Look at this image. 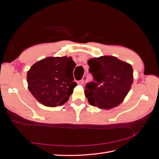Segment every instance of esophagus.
Segmentation results:
<instances>
[{
  "mask_svg": "<svg viewBox=\"0 0 159 159\" xmlns=\"http://www.w3.org/2000/svg\"><path fill=\"white\" fill-rule=\"evenodd\" d=\"M78 85H82L83 84V80H80L78 81Z\"/></svg>",
  "mask_w": 159,
  "mask_h": 159,
  "instance_id": "obj_1",
  "label": "esophagus"
}]
</instances>
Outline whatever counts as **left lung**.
I'll return each mask as SVG.
<instances>
[{
	"instance_id": "left-lung-1",
	"label": "left lung",
	"mask_w": 159,
	"mask_h": 159,
	"mask_svg": "<svg viewBox=\"0 0 159 159\" xmlns=\"http://www.w3.org/2000/svg\"><path fill=\"white\" fill-rule=\"evenodd\" d=\"M93 81L85 85L88 102L99 109H109L121 104L133 82L131 64L110 56L88 60Z\"/></svg>"
}]
</instances>
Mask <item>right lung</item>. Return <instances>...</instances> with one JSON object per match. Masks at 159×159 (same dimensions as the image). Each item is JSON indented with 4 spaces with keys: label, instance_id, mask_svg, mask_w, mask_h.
Listing matches in <instances>:
<instances>
[{
    "label": "right lung",
    "instance_id": "add662e5",
    "mask_svg": "<svg viewBox=\"0 0 159 159\" xmlns=\"http://www.w3.org/2000/svg\"><path fill=\"white\" fill-rule=\"evenodd\" d=\"M71 57H48L33 64L27 73L29 91L38 102L56 107L68 102L77 85Z\"/></svg>",
    "mask_w": 159,
    "mask_h": 159
}]
</instances>
